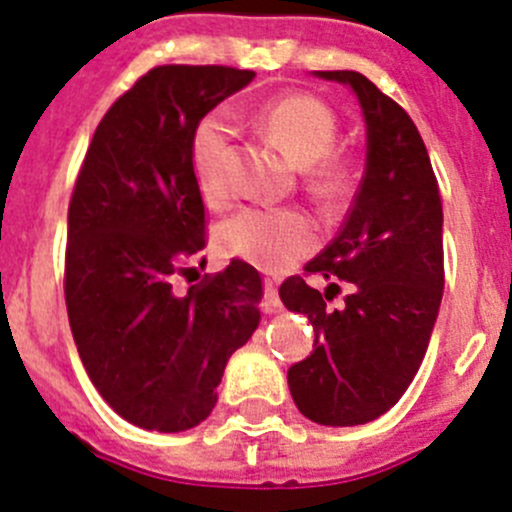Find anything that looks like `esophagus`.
Here are the masks:
<instances>
[{
    "label": "esophagus",
    "mask_w": 512,
    "mask_h": 512,
    "mask_svg": "<svg viewBox=\"0 0 512 512\" xmlns=\"http://www.w3.org/2000/svg\"><path fill=\"white\" fill-rule=\"evenodd\" d=\"M263 301H266L268 311H276V308L281 306V298H278V286L271 281V278H268L266 286H263Z\"/></svg>",
    "instance_id": "1"
}]
</instances>
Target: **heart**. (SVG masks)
I'll use <instances>...</instances> for the list:
<instances>
[{"label": "heart", "instance_id": "obj_1", "mask_svg": "<svg viewBox=\"0 0 512 512\" xmlns=\"http://www.w3.org/2000/svg\"><path fill=\"white\" fill-rule=\"evenodd\" d=\"M268 139L296 166L308 171V184L321 196H338L351 179V164L333 151L338 119L328 104L308 94L283 96L258 114ZM234 121L226 111H211L194 126L189 144L191 171L201 196L221 206L231 194L229 151ZM216 244L226 256H239L266 271H283L318 244L316 224L296 209L246 206L216 229Z\"/></svg>", "mask_w": 512, "mask_h": 512}]
</instances>
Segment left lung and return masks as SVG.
<instances>
[{
    "label": "left lung",
    "mask_w": 512,
    "mask_h": 512,
    "mask_svg": "<svg viewBox=\"0 0 512 512\" xmlns=\"http://www.w3.org/2000/svg\"><path fill=\"white\" fill-rule=\"evenodd\" d=\"M348 84L366 119V171L343 229L306 276L278 293L316 331L311 356L288 368L298 411L321 426H361L398 403L421 368L443 298V204L428 149L401 104L358 72H316ZM343 280L347 306L326 309Z\"/></svg>",
    "instance_id": "left-lung-1"
}]
</instances>
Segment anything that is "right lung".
Wrapping results in <instances>:
<instances>
[{
    "instance_id": "obj_1",
    "label": "right lung",
    "mask_w": 512,
    "mask_h": 512,
    "mask_svg": "<svg viewBox=\"0 0 512 512\" xmlns=\"http://www.w3.org/2000/svg\"><path fill=\"white\" fill-rule=\"evenodd\" d=\"M254 77L219 64L154 67L109 106L74 181L69 326L96 391L139 428L199 426L226 361L261 321V276L239 258L186 293L174 288L206 246L194 126Z\"/></svg>"
}]
</instances>
